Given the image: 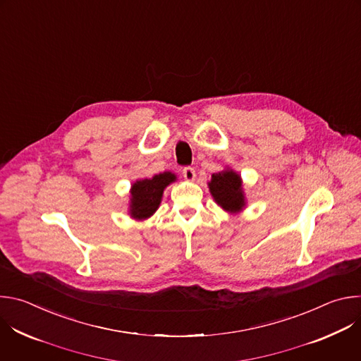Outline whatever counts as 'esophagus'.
I'll use <instances>...</instances> for the list:
<instances>
[{
	"instance_id": "1",
	"label": "esophagus",
	"mask_w": 361,
	"mask_h": 361,
	"mask_svg": "<svg viewBox=\"0 0 361 361\" xmlns=\"http://www.w3.org/2000/svg\"><path fill=\"white\" fill-rule=\"evenodd\" d=\"M183 177L187 181H192L195 178V170L192 167H184L183 169Z\"/></svg>"
}]
</instances>
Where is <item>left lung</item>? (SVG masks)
I'll list each match as a JSON object with an SVG mask.
<instances>
[{
  "label": "left lung",
  "instance_id": "left-lung-1",
  "mask_svg": "<svg viewBox=\"0 0 361 361\" xmlns=\"http://www.w3.org/2000/svg\"><path fill=\"white\" fill-rule=\"evenodd\" d=\"M209 188L214 201L226 212L234 214L245 207L243 180L234 170L226 169L220 173H214Z\"/></svg>",
  "mask_w": 361,
  "mask_h": 361
}]
</instances>
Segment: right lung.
Listing matches in <instances>:
<instances>
[{
    "mask_svg": "<svg viewBox=\"0 0 361 361\" xmlns=\"http://www.w3.org/2000/svg\"><path fill=\"white\" fill-rule=\"evenodd\" d=\"M176 174L166 171L151 178L137 180L130 190V216L135 220L151 217L160 207L164 188L176 181Z\"/></svg>",
    "mask_w": 361,
    "mask_h": 361,
    "instance_id": "add662e5",
    "label": "right lung"
}]
</instances>
